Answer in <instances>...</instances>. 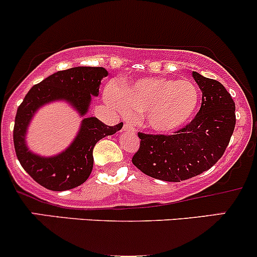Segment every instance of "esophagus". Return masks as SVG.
<instances>
[{
	"mask_svg": "<svg viewBox=\"0 0 257 257\" xmlns=\"http://www.w3.org/2000/svg\"><path fill=\"white\" fill-rule=\"evenodd\" d=\"M123 131L124 132H132V133H136V128H134V126L133 125H132V124L131 123H125V124H124V125H123Z\"/></svg>",
	"mask_w": 257,
	"mask_h": 257,
	"instance_id": "1",
	"label": "esophagus"
}]
</instances>
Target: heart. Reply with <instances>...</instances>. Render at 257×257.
<instances>
[{
  "instance_id": "b5f03b06",
  "label": "heart",
  "mask_w": 257,
  "mask_h": 257,
  "mask_svg": "<svg viewBox=\"0 0 257 257\" xmlns=\"http://www.w3.org/2000/svg\"><path fill=\"white\" fill-rule=\"evenodd\" d=\"M104 98L114 109L131 116L143 115L148 128L172 133L194 116L200 90L193 82L165 77H148L121 85L109 84Z\"/></svg>"
}]
</instances>
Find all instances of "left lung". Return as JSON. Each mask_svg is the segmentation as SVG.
Wrapping results in <instances>:
<instances>
[{"label":"left lung","instance_id":"8db88e82","mask_svg":"<svg viewBox=\"0 0 257 257\" xmlns=\"http://www.w3.org/2000/svg\"><path fill=\"white\" fill-rule=\"evenodd\" d=\"M203 93L195 118L172 136L138 133L141 147L133 164L149 177L186 180L206 172L222 157L234 133L235 102L224 85L193 72Z\"/></svg>","mask_w":257,"mask_h":257}]
</instances>
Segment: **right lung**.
<instances>
[{"instance_id": "right-lung-1", "label": "right lung", "mask_w": 257, "mask_h": 257, "mask_svg": "<svg viewBox=\"0 0 257 257\" xmlns=\"http://www.w3.org/2000/svg\"><path fill=\"white\" fill-rule=\"evenodd\" d=\"M108 76L103 67H74L51 74L33 85L18 107L14 128L16 155L23 169L48 190L64 191L82 185L93 169V148L100 139L120 131L123 123L108 126L95 116L82 120L72 144L53 157H41L28 150L26 134L31 119L42 105L66 100L79 115L88 112L92 95L99 94L100 80Z\"/></svg>"}]
</instances>
